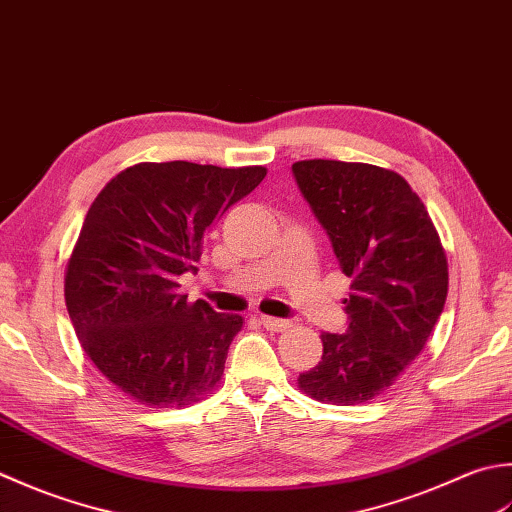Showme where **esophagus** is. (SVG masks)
<instances>
[{
  "instance_id": "34e87169",
  "label": "esophagus",
  "mask_w": 512,
  "mask_h": 512,
  "mask_svg": "<svg viewBox=\"0 0 512 512\" xmlns=\"http://www.w3.org/2000/svg\"><path fill=\"white\" fill-rule=\"evenodd\" d=\"M260 325H263L265 329L269 331H285L289 329V320H283V318H274V316H260Z\"/></svg>"
}]
</instances>
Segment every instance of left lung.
Listing matches in <instances>:
<instances>
[{
    "instance_id": "8db88e82",
    "label": "left lung",
    "mask_w": 512,
    "mask_h": 512,
    "mask_svg": "<svg viewBox=\"0 0 512 512\" xmlns=\"http://www.w3.org/2000/svg\"><path fill=\"white\" fill-rule=\"evenodd\" d=\"M351 278L347 333H322V360L298 389L325 404L373 400L420 356L440 318L448 263L440 234L398 172L309 159L291 165Z\"/></svg>"
}]
</instances>
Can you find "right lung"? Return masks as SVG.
<instances>
[{"mask_svg": "<svg viewBox=\"0 0 512 512\" xmlns=\"http://www.w3.org/2000/svg\"><path fill=\"white\" fill-rule=\"evenodd\" d=\"M267 168L187 161L125 168L92 201L68 258L66 307L86 356L134 402L185 406L212 393L243 316L190 302L203 236Z\"/></svg>", "mask_w": 512, "mask_h": 512, "instance_id": "obj_1", "label": "right lung"}]
</instances>
